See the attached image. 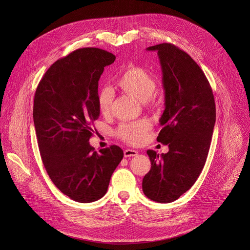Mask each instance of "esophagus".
<instances>
[{
	"label": "esophagus",
	"mask_w": 250,
	"mask_h": 250,
	"mask_svg": "<svg viewBox=\"0 0 250 250\" xmlns=\"http://www.w3.org/2000/svg\"><path fill=\"white\" fill-rule=\"evenodd\" d=\"M125 157H134V156H137L138 155V151L137 150H133V149H125Z\"/></svg>",
	"instance_id": "obj_1"
}]
</instances>
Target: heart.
<instances>
[{"mask_svg": "<svg viewBox=\"0 0 250 250\" xmlns=\"http://www.w3.org/2000/svg\"><path fill=\"white\" fill-rule=\"evenodd\" d=\"M117 86L124 93L132 96L140 102L145 103L148 107H156L157 100L154 92L157 88L155 78L144 68L139 65H129L117 80ZM114 94L109 87L99 90L97 102L101 112L106 113L110 110ZM151 128L147 121H140L132 124H122L116 129V136L128 144H139L143 141L146 133Z\"/></svg>", "mask_w": 250, "mask_h": 250, "instance_id": "b5f03b06", "label": "heart"}]
</instances>
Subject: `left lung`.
Segmentation results:
<instances>
[{
    "label": "left lung",
    "instance_id": "1",
    "mask_svg": "<svg viewBox=\"0 0 250 250\" xmlns=\"http://www.w3.org/2000/svg\"><path fill=\"white\" fill-rule=\"evenodd\" d=\"M157 51L165 96V109L157 137L169 151L147 154L150 171L144 176V193L157 203H171L188 191L205 166L216 123V105L207 77L190 56L171 43L153 45Z\"/></svg>",
    "mask_w": 250,
    "mask_h": 250
}]
</instances>
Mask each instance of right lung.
Returning a JSON list of instances; mask_svg holds the SVG:
<instances>
[{
    "instance_id": "1",
    "label": "right lung",
    "mask_w": 250,
    "mask_h": 250,
    "mask_svg": "<svg viewBox=\"0 0 250 250\" xmlns=\"http://www.w3.org/2000/svg\"><path fill=\"white\" fill-rule=\"evenodd\" d=\"M115 61L111 52L79 48L52 63L39 82L33 122L39 152L54 185L79 203L98 201L124 157L115 145L94 151L89 139L97 120L98 81Z\"/></svg>"
}]
</instances>
